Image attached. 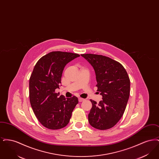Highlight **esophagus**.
Wrapping results in <instances>:
<instances>
[{
  "label": "esophagus",
  "instance_id": "34e87169",
  "mask_svg": "<svg viewBox=\"0 0 159 159\" xmlns=\"http://www.w3.org/2000/svg\"><path fill=\"white\" fill-rule=\"evenodd\" d=\"M78 100H79V102H82V101H84V99L79 98L78 99Z\"/></svg>",
  "mask_w": 159,
  "mask_h": 159
}]
</instances>
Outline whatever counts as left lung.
<instances>
[{"instance_id": "8db88e82", "label": "left lung", "mask_w": 159, "mask_h": 159, "mask_svg": "<svg viewBox=\"0 0 159 159\" xmlns=\"http://www.w3.org/2000/svg\"><path fill=\"white\" fill-rule=\"evenodd\" d=\"M95 72L97 91L102 96L98 104L91 99L92 107L88 114L92 127L107 130L114 126L123 116L130 95V79L123 66L116 61L92 53L81 54Z\"/></svg>"}]
</instances>
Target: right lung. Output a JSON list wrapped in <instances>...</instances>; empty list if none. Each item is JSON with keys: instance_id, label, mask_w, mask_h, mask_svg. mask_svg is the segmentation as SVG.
<instances>
[{"instance_id": "add662e5", "label": "right lung", "mask_w": 159, "mask_h": 159, "mask_svg": "<svg viewBox=\"0 0 159 159\" xmlns=\"http://www.w3.org/2000/svg\"><path fill=\"white\" fill-rule=\"evenodd\" d=\"M78 57L77 53L53 51L40 58L33 68L29 80L30 102L38 120L46 128L66 126L79 102L76 97L66 99L55 92L64 67Z\"/></svg>"}]
</instances>
